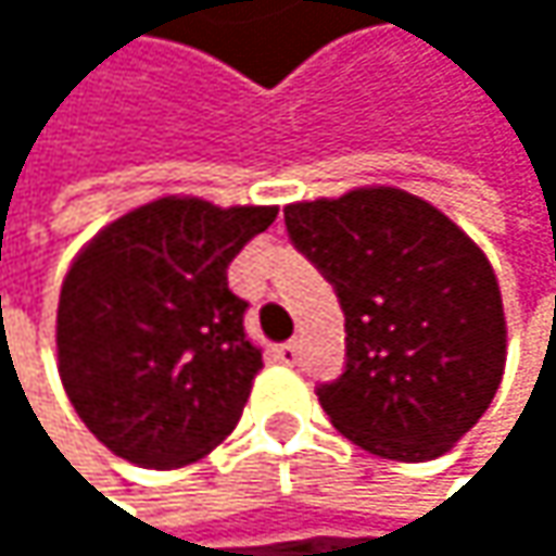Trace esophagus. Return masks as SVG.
<instances>
[{
	"instance_id": "34e87169",
	"label": "esophagus",
	"mask_w": 556,
	"mask_h": 556,
	"mask_svg": "<svg viewBox=\"0 0 556 556\" xmlns=\"http://www.w3.org/2000/svg\"><path fill=\"white\" fill-rule=\"evenodd\" d=\"M274 357H277L279 364H295V357H299V348H295V341H286V344L274 348Z\"/></svg>"
}]
</instances>
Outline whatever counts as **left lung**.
I'll return each instance as SVG.
<instances>
[{"instance_id": "obj_1", "label": "left lung", "mask_w": 556, "mask_h": 556, "mask_svg": "<svg viewBox=\"0 0 556 556\" xmlns=\"http://www.w3.org/2000/svg\"><path fill=\"white\" fill-rule=\"evenodd\" d=\"M282 218L344 312V374L315 389L331 425L387 460L441 457L483 418L505 370L486 254L431 202L392 186L295 202Z\"/></svg>"}]
</instances>
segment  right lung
I'll return each instance as SVG.
<instances>
[{"mask_svg": "<svg viewBox=\"0 0 556 556\" xmlns=\"http://www.w3.org/2000/svg\"><path fill=\"white\" fill-rule=\"evenodd\" d=\"M274 218V205L167 195L79 251L56 305V370L112 454L173 470L235 431L264 361L228 264Z\"/></svg>", "mask_w": 556, "mask_h": 556, "instance_id": "obj_1", "label": "right lung"}]
</instances>
